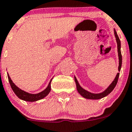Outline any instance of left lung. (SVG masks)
<instances>
[{"label": "left lung", "mask_w": 132, "mask_h": 132, "mask_svg": "<svg viewBox=\"0 0 132 132\" xmlns=\"http://www.w3.org/2000/svg\"><path fill=\"white\" fill-rule=\"evenodd\" d=\"M114 36L116 37V40L117 43V48H118V59H119V66H118V72H120L121 68V65H122V56H121V42L120 40L119 39V37H118V34H117L116 30L115 29H114ZM119 73H117L116 77H115L114 79L113 80L112 82L111 83V85H109L106 89L104 91H103L102 92L99 93H93L92 92H89L88 91L86 90L84 88H82V87L80 86L79 83L78 82L77 78L76 77V76H74V80H75V82L76 84V88H77V90L78 92V93L81 95L82 97L85 98L87 99H91V100H98V99L102 98L105 97L107 95H108L114 89V88L116 86L117 82H118V78H119Z\"/></svg>", "instance_id": "1"}]
</instances>
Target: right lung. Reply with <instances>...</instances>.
Masks as SVG:
<instances>
[{"mask_svg":"<svg viewBox=\"0 0 132 132\" xmlns=\"http://www.w3.org/2000/svg\"><path fill=\"white\" fill-rule=\"evenodd\" d=\"M7 77L8 79H9V83H10L11 87L12 89L13 90L14 93H15L16 95L19 98L21 99V100H25V101L27 102H32L37 101V100H41V99L46 97V96L49 94L50 91H51V82L53 78L50 80L47 88H46L44 90L42 91L40 93H36V94H32V93H30L27 92H25V91L22 90L21 89L19 88L17 86H16L15 84H14V82H13V81L11 80V79L10 76H9L8 73Z\"/></svg>","mask_w":132,"mask_h":132,"instance_id":"add662e5","label":"right lung"}]
</instances>
